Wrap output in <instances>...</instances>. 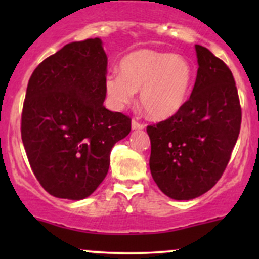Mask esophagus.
<instances>
[{
    "instance_id": "obj_1",
    "label": "esophagus",
    "mask_w": 259,
    "mask_h": 259,
    "mask_svg": "<svg viewBox=\"0 0 259 259\" xmlns=\"http://www.w3.org/2000/svg\"><path fill=\"white\" fill-rule=\"evenodd\" d=\"M132 129L133 130H142V129H144V125L140 124V122H138L137 120H133V121H132Z\"/></svg>"
}]
</instances>
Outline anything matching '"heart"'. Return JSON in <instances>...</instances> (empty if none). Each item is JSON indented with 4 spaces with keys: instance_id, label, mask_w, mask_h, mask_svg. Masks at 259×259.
Masks as SVG:
<instances>
[{
    "instance_id": "1",
    "label": "heart",
    "mask_w": 259,
    "mask_h": 259,
    "mask_svg": "<svg viewBox=\"0 0 259 259\" xmlns=\"http://www.w3.org/2000/svg\"><path fill=\"white\" fill-rule=\"evenodd\" d=\"M194 80V70L188 59L171 52L139 50L120 62V74L106 75L104 86L109 104L121 110L133 100L135 90L153 119L165 120L184 106Z\"/></svg>"
}]
</instances>
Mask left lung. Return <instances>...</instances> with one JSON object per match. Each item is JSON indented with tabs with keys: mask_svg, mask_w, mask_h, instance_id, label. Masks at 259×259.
<instances>
[{
	"mask_svg": "<svg viewBox=\"0 0 259 259\" xmlns=\"http://www.w3.org/2000/svg\"><path fill=\"white\" fill-rule=\"evenodd\" d=\"M195 52L198 71L189 100L174 116L146 129L151 177L176 200L200 197L218 182L241 129L231 70L208 49L195 45Z\"/></svg>",
	"mask_w": 259,
	"mask_h": 259,
	"instance_id": "left-lung-1",
	"label": "left lung"
}]
</instances>
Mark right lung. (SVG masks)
Listing matches in <instances>:
<instances>
[{"label":"right lung","mask_w":259,"mask_h":259,"mask_svg":"<svg viewBox=\"0 0 259 259\" xmlns=\"http://www.w3.org/2000/svg\"><path fill=\"white\" fill-rule=\"evenodd\" d=\"M108 56L99 37L64 46L28 80L21 137L33 174L56 198L81 200L108 174L132 120L104 106Z\"/></svg>","instance_id":"obj_1"}]
</instances>
